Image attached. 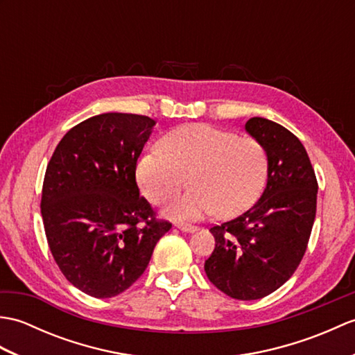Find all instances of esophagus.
<instances>
[{"instance_id":"obj_1","label":"esophagus","mask_w":355,"mask_h":355,"mask_svg":"<svg viewBox=\"0 0 355 355\" xmlns=\"http://www.w3.org/2000/svg\"><path fill=\"white\" fill-rule=\"evenodd\" d=\"M177 227L180 230H183V232H195V230H197V227H195V225H192V224H183V223L177 224Z\"/></svg>"}]
</instances>
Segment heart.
Here are the masks:
<instances>
[{
  "label": "heart",
  "instance_id": "obj_1",
  "mask_svg": "<svg viewBox=\"0 0 355 355\" xmlns=\"http://www.w3.org/2000/svg\"><path fill=\"white\" fill-rule=\"evenodd\" d=\"M137 164V182L149 201L162 205L172 200L187 183L192 191L168 207L183 220H200L216 214L232 218L259 198L268 175L267 150L253 137L212 125L180 126Z\"/></svg>",
  "mask_w": 355,
  "mask_h": 355
}]
</instances>
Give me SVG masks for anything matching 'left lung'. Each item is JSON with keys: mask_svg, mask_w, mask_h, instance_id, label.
I'll return each mask as SVG.
<instances>
[{"mask_svg": "<svg viewBox=\"0 0 355 355\" xmlns=\"http://www.w3.org/2000/svg\"><path fill=\"white\" fill-rule=\"evenodd\" d=\"M245 130L267 150V186L244 214L210 227L215 248L205 271L227 296L254 300L282 286L302 261L315 218L318 180L304 145L286 128L252 117Z\"/></svg>", "mask_w": 355, "mask_h": 355, "instance_id": "8db88e82", "label": "left lung"}]
</instances>
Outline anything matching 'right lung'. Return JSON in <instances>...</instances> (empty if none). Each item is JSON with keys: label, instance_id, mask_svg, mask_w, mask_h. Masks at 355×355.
<instances>
[{"label": "right lung", "instance_id": "obj_1", "mask_svg": "<svg viewBox=\"0 0 355 355\" xmlns=\"http://www.w3.org/2000/svg\"><path fill=\"white\" fill-rule=\"evenodd\" d=\"M155 120L105 112L73 126L53 153L41 215L67 281L88 296L114 297L146 270L172 224L140 197L135 169Z\"/></svg>", "mask_w": 355, "mask_h": 355}]
</instances>
